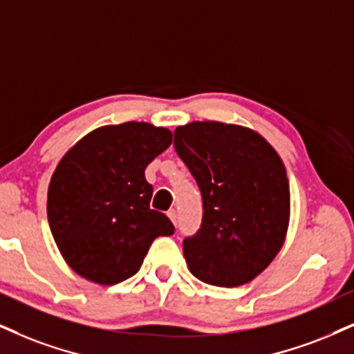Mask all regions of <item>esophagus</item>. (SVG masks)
I'll return each instance as SVG.
<instances>
[{
  "label": "esophagus",
  "mask_w": 354,
  "mask_h": 354,
  "mask_svg": "<svg viewBox=\"0 0 354 354\" xmlns=\"http://www.w3.org/2000/svg\"><path fill=\"white\" fill-rule=\"evenodd\" d=\"M167 216L170 218V220H172L174 225H177V212L174 210V208H172V210L167 212Z\"/></svg>",
  "instance_id": "obj_1"
}]
</instances>
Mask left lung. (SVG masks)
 Here are the masks:
<instances>
[{
	"label": "left lung",
	"instance_id": "1",
	"mask_svg": "<svg viewBox=\"0 0 354 354\" xmlns=\"http://www.w3.org/2000/svg\"><path fill=\"white\" fill-rule=\"evenodd\" d=\"M174 147L202 192L203 218L184 239L190 272L202 282H250L281 251L290 216L286 167L256 131L194 121L174 131Z\"/></svg>",
	"mask_w": 354,
	"mask_h": 354
}]
</instances>
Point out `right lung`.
Wrapping results in <instances>:
<instances>
[{"label":"right lung","instance_id":"obj_1","mask_svg":"<svg viewBox=\"0 0 354 354\" xmlns=\"http://www.w3.org/2000/svg\"><path fill=\"white\" fill-rule=\"evenodd\" d=\"M172 142V133L129 121L102 126L62 157L47 192L52 236L82 277L115 286L138 272L157 236L174 225L152 210L144 170Z\"/></svg>","mask_w":354,"mask_h":354}]
</instances>
